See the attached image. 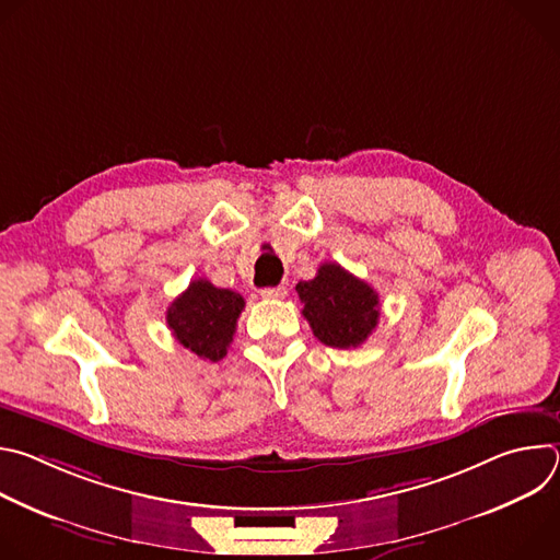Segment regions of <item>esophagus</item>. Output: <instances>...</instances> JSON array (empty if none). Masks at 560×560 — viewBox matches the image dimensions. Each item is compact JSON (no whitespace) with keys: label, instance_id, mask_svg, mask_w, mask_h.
I'll list each match as a JSON object with an SVG mask.
<instances>
[{"label":"esophagus","instance_id":"obj_1","mask_svg":"<svg viewBox=\"0 0 560 560\" xmlns=\"http://www.w3.org/2000/svg\"><path fill=\"white\" fill-rule=\"evenodd\" d=\"M288 294L285 285H277V288H264L261 290V296L264 299H283Z\"/></svg>","mask_w":560,"mask_h":560}]
</instances>
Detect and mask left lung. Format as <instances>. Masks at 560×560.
I'll return each mask as SVG.
<instances>
[{"label": "left lung", "mask_w": 560, "mask_h": 560, "mask_svg": "<svg viewBox=\"0 0 560 560\" xmlns=\"http://www.w3.org/2000/svg\"><path fill=\"white\" fill-rule=\"evenodd\" d=\"M296 294L314 337L330 348H357L378 324L376 290L339 264L318 266L314 279L296 283Z\"/></svg>", "instance_id": "8db88e82"}]
</instances>
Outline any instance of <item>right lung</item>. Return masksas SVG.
<instances>
[{"label": "right lung", "mask_w": 560, "mask_h": 560, "mask_svg": "<svg viewBox=\"0 0 560 560\" xmlns=\"http://www.w3.org/2000/svg\"><path fill=\"white\" fill-rule=\"evenodd\" d=\"M246 301L238 292L214 288L206 279L190 281L166 312L173 337L203 361H219L232 343L236 318Z\"/></svg>", "instance_id": "right-lung-1"}]
</instances>
